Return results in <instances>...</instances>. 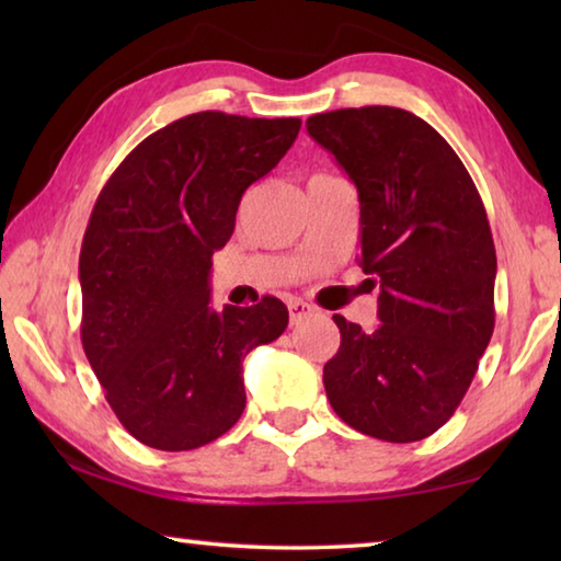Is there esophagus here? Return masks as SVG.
<instances>
[{"label": "esophagus", "instance_id": "34e87169", "mask_svg": "<svg viewBox=\"0 0 561 561\" xmlns=\"http://www.w3.org/2000/svg\"><path fill=\"white\" fill-rule=\"evenodd\" d=\"M287 307H289V321H291V324H299L301 319H307L309 314H314V307H311V304H307V301L297 299V297H291L287 301Z\"/></svg>", "mask_w": 561, "mask_h": 561}]
</instances>
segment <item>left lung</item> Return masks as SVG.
I'll list each match as a JSON object with an SVG mask.
<instances>
[{
  "instance_id": "left-lung-1",
  "label": "left lung",
  "mask_w": 561,
  "mask_h": 561,
  "mask_svg": "<svg viewBox=\"0 0 561 561\" xmlns=\"http://www.w3.org/2000/svg\"><path fill=\"white\" fill-rule=\"evenodd\" d=\"M307 130L358 190V264L381 289L368 334L334 314L329 403L371 438L423 440L450 421L495 329L485 205L448 140L403 108L317 113Z\"/></svg>"
}]
</instances>
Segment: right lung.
Here are the masks:
<instances>
[{
  "instance_id": "right-lung-1",
  "label": "right lung",
  "mask_w": 561,
  "mask_h": 561,
  "mask_svg": "<svg viewBox=\"0 0 561 561\" xmlns=\"http://www.w3.org/2000/svg\"><path fill=\"white\" fill-rule=\"evenodd\" d=\"M299 118L201 111L138 144L103 185L83 234L81 344L133 438L193 450L244 411L242 360L287 329L289 311L210 304L215 250L244 190L279 163Z\"/></svg>"
}]
</instances>
